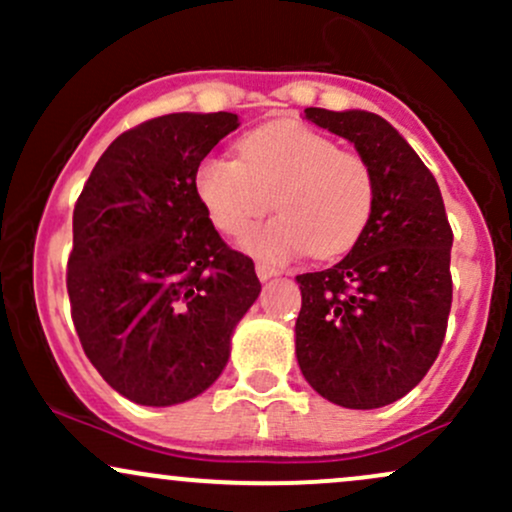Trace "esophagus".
I'll use <instances>...</instances> for the list:
<instances>
[{
  "label": "esophagus",
  "mask_w": 512,
  "mask_h": 512,
  "mask_svg": "<svg viewBox=\"0 0 512 512\" xmlns=\"http://www.w3.org/2000/svg\"><path fill=\"white\" fill-rule=\"evenodd\" d=\"M255 269H257V276H260V281H267V279H272V276H279L281 274L279 269L272 267V264H269V262H257Z\"/></svg>",
  "instance_id": "1"
}]
</instances>
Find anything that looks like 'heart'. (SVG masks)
<instances>
[{
	"instance_id": "heart-1",
	"label": "heart",
	"mask_w": 512,
	"mask_h": 512,
	"mask_svg": "<svg viewBox=\"0 0 512 512\" xmlns=\"http://www.w3.org/2000/svg\"><path fill=\"white\" fill-rule=\"evenodd\" d=\"M240 158L209 156L197 166L195 190L211 223L238 236L274 207L279 216L252 228L243 250L267 262L308 252L342 255L366 231L375 178L366 158L296 120L269 122L238 142Z\"/></svg>"
}]
</instances>
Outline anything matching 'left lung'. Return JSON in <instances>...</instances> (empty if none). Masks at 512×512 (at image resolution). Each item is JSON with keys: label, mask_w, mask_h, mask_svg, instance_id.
<instances>
[{"label": "left lung", "mask_w": 512, "mask_h": 512, "mask_svg": "<svg viewBox=\"0 0 512 512\" xmlns=\"http://www.w3.org/2000/svg\"><path fill=\"white\" fill-rule=\"evenodd\" d=\"M305 120L366 158L375 207L342 262L296 276L298 366L332 404L378 409L414 390L443 344L452 303L450 223L431 170L383 117L305 108Z\"/></svg>", "instance_id": "obj_1"}]
</instances>
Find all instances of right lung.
<instances>
[{
  "instance_id": "right-lung-1",
  "label": "right lung",
  "mask_w": 512,
  "mask_h": 512,
  "mask_svg": "<svg viewBox=\"0 0 512 512\" xmlns=\"http://www.w3.org/2000/svg\"><path fill=\"white\" fill-rule=\"evenodd\" d=\"M238 127L233 113H173L129 129L74 207V327L129 402L173 407L214 385L262 291L255 264L223 243L195 190L199 163Z\"/></svg>"
}]
</instances>
